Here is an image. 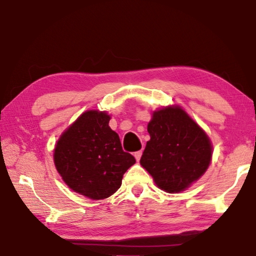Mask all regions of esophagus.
<instances>
[{"instance_id": "obj_1", "label": "esophagus", "mask_w": 256, "mask_h": 256, "mask_svg": "<svg viewBox=\"0 0 256 256\" xmlns=\"http://www.w3.org/2000/svg\"><path fill=\"white\" fill-rule=\"evenodd\" d=\"M141 156H142V150L136 151V152H134V157H136V159L138 160H138H140Z\"/></svg>"}]
</instances>
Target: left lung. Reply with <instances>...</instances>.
<instances>
[{
	"instance_id": "8db88e82",
	"label": "left lung",
	"mask_w": 256,
	"mask_h": 256,
	"mask_svg": "<svg viewBox=\"0 0 256 256\" xmlns=\"http://www.w3.org/2000/svg\"><path fill=\"white\" fill-rule=\"evenodd\" d=\"M140 164L159 188L178 193L204 174L212 157L206 132L180 106L156 110Z\"/></svg>"
}]
</instances>
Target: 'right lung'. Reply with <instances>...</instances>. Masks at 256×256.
<instances>
[{
  "instance_id": "add662e5",
  "label": "right lung",
  "mask_w": 256,
  "mask_h": 256,
  "mask_svg": "<svg viewBox=\"0 0 256 256\" xmlns=\"http://www.w3.org/2000/svg\"><path fill=\"white\" fill-rule=\"evenodd\" d=\"M106 112L86 110L63 132L54 149L58 174L74 192L92 200L110 196L136 159L122 149Z\"/></svg>"
}]
</instances>
